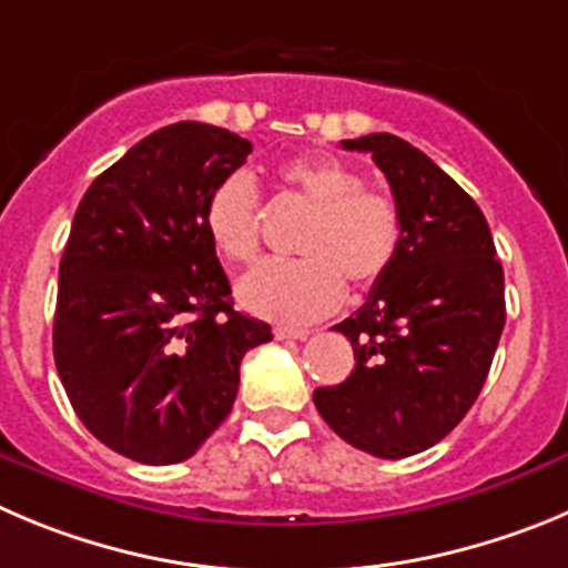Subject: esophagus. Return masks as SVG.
<instances>
[{"instance_id":"1","label":"esophagus","mask_w":568,"mask_h":568,"mask_svg":"<svg viewBox=\"0 0 568 568\" xmlns=\"http://www.w3.org/2000/svg\"><path fill=\"white\" fill-rule=\"evenodd\" d=\"M274 338H280V342H285V338L302 342V338H308V331L305 327H274Z\"/></svg>"}]
</instances>
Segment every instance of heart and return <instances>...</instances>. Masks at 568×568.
<instances>
[{
  "label": "heart",
  "instance_id": "1",
  "mask_svg": "<svg viewBox=\"0 0 568 568\" xmlns=\"http://www.w3.org/2000/svg\"><path fill=\"white\" fill-rule=\"evenodd\" d=\"M285 193L311 210L294 241L296 260L260 263L237 283V300L263 320L300 325L333 311L344 286L367 291L386 277L404 241L395 201L364 187V176L336 156H300L277 171ZM204 230L230 263L260 248V199L243 173L221 179L204 204Z\"/></svg>",
  "mask_w": 568,
  "mask_h": 568
}]
</instances>
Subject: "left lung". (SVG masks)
<instances>
[{
	"label": "left lung",
	"instance_id": "1",
	"mask_svg": "<svg viewBox=\"0 0 568 568\" xmlns=\"http://www.w3.org/2000/svg\"><path fill=\"white\" fill-rule=\"evenodd\" d=\"M373 153L404 221L395 263L333 331L356 367L320 386L327 426L362 452L400 459L432 448L468 415L505 331V272L476 201L395 134L344 140Z\"/></svg>",
	"mask_w": 568,
	"mask_h": 568
}]
</instances>
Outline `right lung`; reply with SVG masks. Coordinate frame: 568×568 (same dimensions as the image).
Here are the masks:
<instances>
[{"label": "right lung", "instance_id": "obj_1", "mask_svg": "<svg viewBox=\"0 0 568 568\" xmlns=\"http://www.w3.org/2000/svg\"><path fill=\"white\" fill-rule=\"evenodd\" d=\"M248 153L226 129L164 125L94 179L72 219L55 367L83 426L134 463L193 457L232 412L243 356L272 342L232 308L204 230L206 195Z\"/></svg>", "mask_w": 568, "mask_h": 568}]
</instances>
